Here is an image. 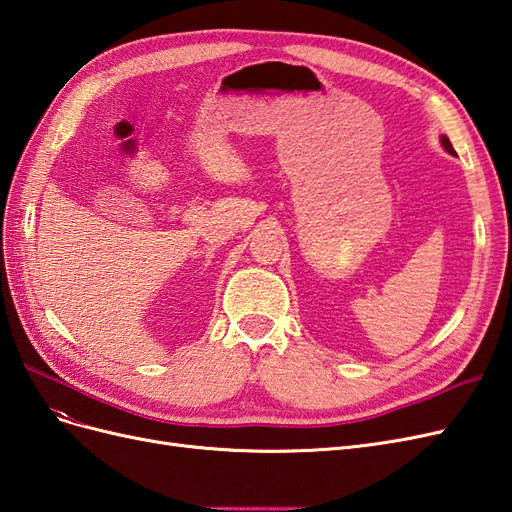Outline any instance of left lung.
<instances>
[{
	"label": "left lung",
	"mask_w": 512,
	"mask_h": 512,
	"mask_svg": "<svg viewBox=\"0 0 512 512\" xmlns=\"http://www.w3.org/2000/svg\"><path fill=\"white\" fill-rule=\"evenodd\" d=\"M442 147L448 151V153H455V149H453V145H451V141H448L446 136H442Z\"/></svg>",
	"instance_id": "left-lung-1"
}]
</instances>
